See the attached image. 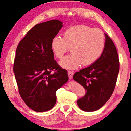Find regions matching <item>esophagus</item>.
I'll return each instance as SVG.
<instances>
[{"label": "esophagus", "instance_id": "esophagus-1", "mask_svg": "<svg viewBox=\"0 0 131 131\" xmlns=\"http://www.w3.org/2000/svg\"><path fill=\"white\" fill-rule=\"evenodd\" d=\"M68 77H69V78L72 79V77L73 75V72L72 71H68Z\"/></svg>", "mask_w": 131, "mask_h": 131}]
</instances>
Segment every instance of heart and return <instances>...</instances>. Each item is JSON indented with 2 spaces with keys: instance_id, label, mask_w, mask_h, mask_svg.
<instances>
[{
  "instance_id": "b5f03b06",
  "label": "heart",
  "mask_w": 131,
  "mask_h": 131,
  "mask_svg": "<svg viewBox=\"0 0 131 131\" xmlns=\"http://www.w3.org/2000/svg\"><path fill=\"white\" fill-rule=\"evenodd\" d=\"M63 38H53L51 48L54 56L61 59L71 49L72 54L59 62L62 68L75 69L81 65L88 66L94 63L104 51L106 41L102 31L85 25H78L66 29Z\"/></svg>"
}]
</instances>
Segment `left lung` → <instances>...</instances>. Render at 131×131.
I'll use <instances>...</instances> for the list:
<instances>
[{
	"label": "left lung",
	"mask_w": 131,
	"mask_h": 131,
	"mask_svg": "<svg viewBox=\"0 0 131 131\" xmlns=\"http://www.w3.org/2000/svg\"><path fill=\"white\" fill-rule=\"evenodd\" d=\"M105 36L106 45L100 58L73 77L86 91L85 95L77 100L79 107L85 112L95 111L104 106L116 83L120 66L118 54L112 40L107 34Z\"/></svg>",
	"instance_id": "left-lung-1"
}]
</instances>
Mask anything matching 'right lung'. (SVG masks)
<instances>
[{"label": "right lung", "instance_id": "1", "mask_svg": "<svg viewBox=\"0 0 131 131\" xmlns=\"http://www.w3.org/2000/svg\"><path fill=\"white\" fill-rule=\"evenodd\" d=\"M62 24L56 19L37 24L16 49L14 72L18 91L27 106L36 112L51 109L56 102V91L69 79L66 70L54 59L51 48Z\"/></svg>", "mask_w": 131, "mask_h": 131}]
</instances>
